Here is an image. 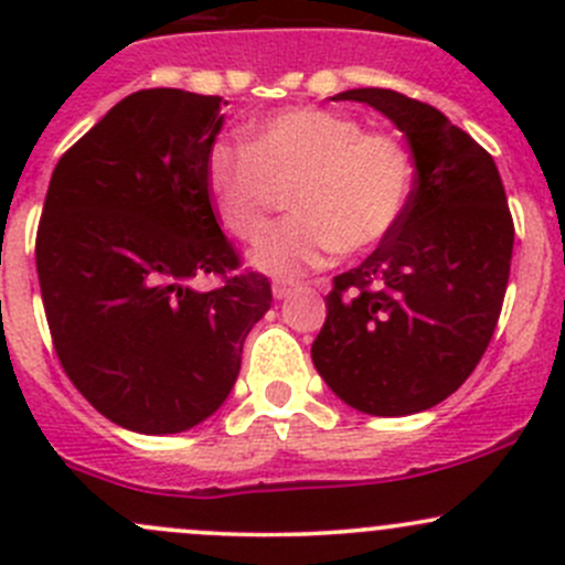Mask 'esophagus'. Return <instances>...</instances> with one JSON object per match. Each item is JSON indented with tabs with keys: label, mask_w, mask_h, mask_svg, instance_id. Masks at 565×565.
<instances>
[{
	"label": "esophagus",
	"mask_w": 565,
	"mask_h": 565,
	"mask_svg": "<svg viewBox=\"0 0 565 565\" xmlns=\"http://www.w3.org/2000/svg\"><path fill=\"white\" fill-rule=\"evenodd\" d=\"M295 281H284V278H278V281H273V295H276L278 300L289 298V292H292Z\"/></svg>",
	"instance_id": "1"
}]
</instances>
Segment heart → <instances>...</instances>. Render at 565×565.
<instances>
[{
    "label": "heart",
    "instance_id": "b5f03b06",
    "mask_svg": "<svg viewBox=\"0 0 565 565\" xmlns=\"http://www.w3.org/2000/svg\"><path fill=\"white\" fill-rule=\"evenodd\" d=\"M210 202L230 235L250 241L265 226L276 188H289V215L270 226L248 262L295 276L333 250L366 254L385 241L413 196L407 147L361 119L328 108H287L248 130L246 145L218 139L204 161Z\"/></svg>",
    "mask_w": 565,
    "mask_h": 565
}]
</instances>
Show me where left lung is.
I'll return each mask as SVG.
<instances>
[{
  "instance_id": "obj_1",
  "label": "left lung",
  "mask_w": 565,
  "mask_h": 565,
  "mask_svg": "<svg viewBox=\"0 0 565 565\" xmlns=\"http://www.w3.org/2000/svg\"><path fill=\"white\" fill-rule=\"evenodd\" d=\"M369 104L407 136L415 188L396 230L333 278L311 344L319 377L369 415H413L478 366L503 309L514 221L492 156L435 106L380 87Z\"/></svg>"
}]
</instances>
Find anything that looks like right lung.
Here are the masks:
<instances>
[{
    "label": "right lung",
    "instance_id": "add662e5",
    "mask_svg": "<svg viewBox=\"0 0 565 565\" xmlns=\"http://www.w3.org/2000/svg\"><path fill=\"white\" fill-rule=\"evenodd\" d=\"M218 95L139 89L56 163L35 262L51 341L78 393L130 431L202 424L241 374L270 281L237 273L204 180ZM213 271L210 294L190 281Z\"/></svg>",
    "mask_w": 565,
    "mask_h": 565
}]
</instances>
